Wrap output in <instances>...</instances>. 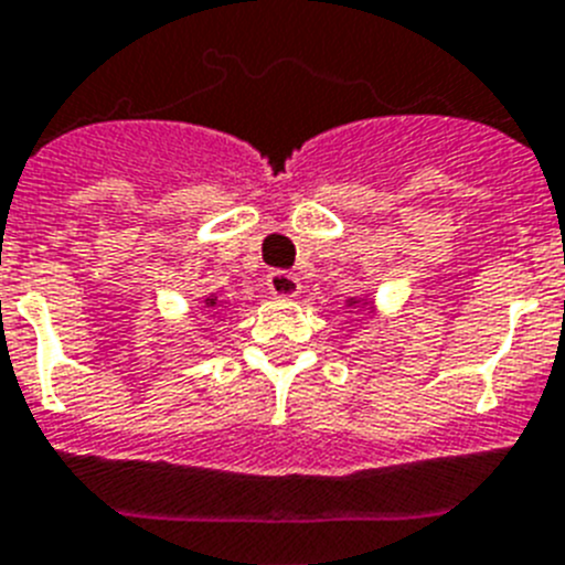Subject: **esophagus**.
<instances>
[{"instance_id": "esophagus-1", "label": "esophagus", "mask_w": 565, "mask_h": 565, "mask_svg": "<svg viewBox=\"0 0 565 565\" xmlns=\"http://www.w3.org/2000/svg\"><path fill=\"white\" fill-rule=\"evenodd\" d=\"M267 289L273 298H296L301 292V281H298L296 273H287V269H276L267 276Z\"/></svg>"}]
</instances>
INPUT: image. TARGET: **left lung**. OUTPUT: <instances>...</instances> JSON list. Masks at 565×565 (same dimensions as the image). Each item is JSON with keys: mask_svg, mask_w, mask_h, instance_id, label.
<instances>
[{"mask_svg": "<svg viewBox=\"0 0 565 565\" xmlns=\"http://www.w3.org/2000/svg\"><path fill=\"white\" fill-rule=\"evenodd\" d=\"M347 307H366V310H372V303L366 298H347Z\"/></svg>", "mask_w": 565, "mask_h": 565, "instance_id": "8db88e82", "label": "left lung"}]
</instances>
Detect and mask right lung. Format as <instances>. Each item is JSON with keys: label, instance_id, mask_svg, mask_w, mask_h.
I'll return each instance as SVG.
<instances>
[{"label": "right lung", "instance_id": "right-lung-1", "mask_svg": "<svg viewBox=\"0 0 565 565\" xmlns=\"http://www.w3.org/2000/svg\"><path fill=\"white\" fill-rule=\"evenodd\" d=\"M204 307H207V310H215V307H222V303H218V298L215 296H210V298H204Z\"/></svg>", "mask_w": 565, "mask_h": 565}]
</instances>
